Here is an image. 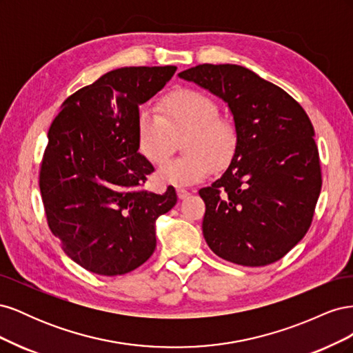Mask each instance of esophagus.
Returning a JSON list of instances; mask_svg holds the SVG:
<instances>
[{
  "label": "esophagus",
  "mask_w": 353,
  "mask_h": 353,
  "mask_svg": "<svg viewBox=\"0 0 353 353\" xmlns=\"http://www.w3.org/2000/svg\"><path fill=\"white\" fill-rule=\"evenodd\" d=\"M176 194H178V199L184 200V199H187V197L190 196V191L185 190V188H178V190H176Z\"/></svg>",
  "instance_id": "esophagus-1"
}]
</instances>
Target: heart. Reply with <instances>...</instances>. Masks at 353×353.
<instances>
[{"label": "heart", "instance_id": "obj_1", "mask_svg": "<svg viewBox=\"0 0 353 353\" xmlns=\"http://www.w3.org/2000/svg\"><path fill=\"white\" fill-rule=\"evenodd\" d=\"M159 113L141 110L137 117V141L140 153L154 166L163 165L174 152L175 138L185 154L169 162L159 172L163 183L187 187L200 183L212 165H225L237 145V130L219 116L218 103L208 94L184 88L168 94L159 103Z\"/></svg>", "mask_w": 353, "mask_h": 353}]
</instances>
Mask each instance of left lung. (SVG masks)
Instances as JSON below:
<instances>
[{"instance_id":"left-lung-1","label":"left lung","mask_w":353,"mask_h":353,"mask_svg":"<svg viewBox=\"0 0 353 353\" xmlns=\"http://www.w3.org/2000/svg\"><path fill=\"white\" fill-rule=\"evenodd\" d=\"M179 78L227 101L237 130L228 169L199 191L208 245L243 266L280 261L305 237L321 193L311 119L292 95L243 66L205 63Z\"/></svg>"}]
</instances>
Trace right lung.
<instances>
[{
    "label": "right lung",
    "instance_id": "1",
    "mask_svg": "<svg viewBox=\"0 0 353 353\" xmlns=\"http://www.w3.org/2000/svg\"><path fill=\"white\" fill-rule=\"evenodd\" d=\"M175 66L121 68L73 92L51 122L39 188L47 223L72 261L113 276L141 266L156 249V219L176 193H148L153 165L138 153L140 104Z\"/></svg>",
    "mask_w": 353,
    "mask_h": 353
}]
</instances>
